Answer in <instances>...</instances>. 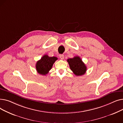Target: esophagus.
I'll return each instance as SVG.
<instances>
[{
	"label": "esophagus",
	"instance_id": "esophagus-1",
	"mask_svg": "<svg viewBox=\"0 0 123 123\" xmlns=\"http://www.w3.org/2000/svg\"><path fill=\"white\" fill-rule=\"evenodd\" d=\"M59 57H60V59H63L64 58V55L63 54H60L59 55Z\"/></svg>",
	"mask_w": 123,
	"mask_h": 123
}]
</instances>
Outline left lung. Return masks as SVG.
<instances>
[{"instance_id":"1","label":"left lung","mask_w":123,"mask_h":123,"mask_svg":"<svg viewBox=\"0 0 123 123\" xmlns=\"http://www.w3.org/2000/svg\"><path fill=\"white\" fill-rule=\"evenodd\" d=\"M67 62L70 69L76 76H81L86 73L87 67L79 56L68 59Z\"/></svg>"}]
</instances>
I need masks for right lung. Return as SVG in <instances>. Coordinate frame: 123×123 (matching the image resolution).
<instances>
[{"label": "right lung", "instance_id": "1", "mask_svg": "<svg viewBox=\"0 0 123 123\" xmlns=\"http://www.w3.org/2000/svg\"><path fill=\"white\" fill-rule=\"evenodd\" d=\"M57 59L58 58L56 57H49L47 55H44L36 64L37 72L43 75L47 74Z\"/></svg>", "mask_w": 123, "mask_h": 123}]
</instances>
